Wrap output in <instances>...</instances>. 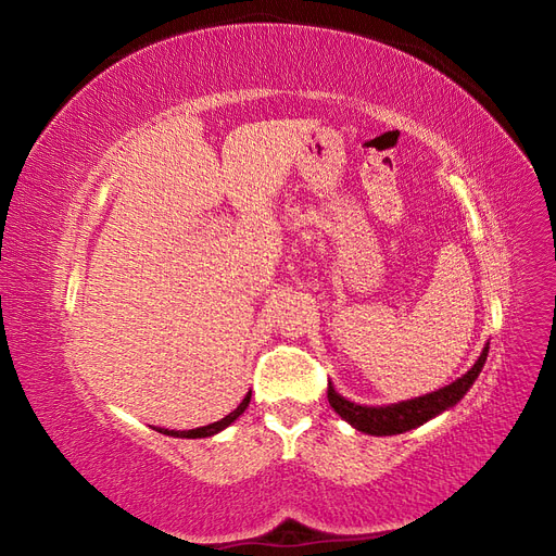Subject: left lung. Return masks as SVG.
<instances>
[{"mask_svg": "<svg viewBox=\"0 0 556 556\" xmlns=\"http://www.w3.org/2000/svg\"><path fill=\"white\" fill-rule=\"evenodd\" d=\"M486 352H490V345L482 350V355L478 357V362L473 364V368H470L468 374H464L459 380H454L452 384L443 387V390L431 392L427 396H417V399H410V401L392 403V406H384V408L382 406L380 408L357 406V403L343 399L329 382L327 399L331 403V408L339 413L345 419V422L355 427L357 431L371 433V435H394V433L410 431L419 425H425L427 419L452 408L454 403L464 399V394L470 390V384L476 382V378L482 371Z\"/></svg>", "mask_w": 556, "mask_h": 556, "instance_id": "8db88e82", "label": "left lung"}]
</instances>
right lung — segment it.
I'll return each instance as SVG.
<instances>
[{"label":"right lung","mask_w":556,"mask_h":556,"mask_svg":"<svg viewBox=\"0 0 556 556\" xmlns=\"http://www.w3.org/2000/svg\"><path fill=\"white\" fill-rule=\"evenodd\" d=\"M250 394H252V392H248L245 399L239 403V408L233 410V413H229L227 417H223L220 422H213V425H208V427H199V429H190V431H169V429H157V431H160V433H166V435H176V439H206V435H213V433H217V431H223L225 427H229V425L233 422V419H237V417L248 408Z\"/></svg>","instance_id":"add662e5"}]
</instances>
